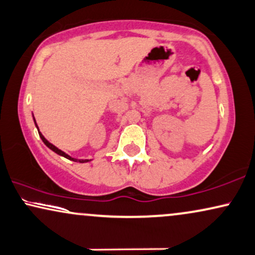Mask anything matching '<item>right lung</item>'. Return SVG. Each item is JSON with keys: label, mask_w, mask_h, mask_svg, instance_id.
Returning a JSON list of instances; mask_svg holds the SVG:
<instances>
[{"label": "right lung", "mask_w": 255, "mask_h": 255, "mask_svg": "<svg viewBox=\"0 0 255 255\" xmlns=\"http://www.w3.org/2000/svg\"><path fill=\"white\" fill-rule=\"evenodd\" d=\"M34 121H35V118H34ZM35 125H36V128H37V130H38V127H37V124H36V121H35ZM38 133H39V137H41V139L43 140V143H44L45 145H47V146L50 148V150H52L55 152V153H57V154H59V156H62V157H64V158H67V159H69V160H74V161H79V163H87V161H90L89 159H76V158H72V157H70L69 156V154H67L65 153V152H63L62 150H59L58 147H56L55 145H52L51 143H49V141L45 139L44 138V135H43L41 132L38 131Z\"/></svg>", "instance_id": "add662e5"}]
</instances>
